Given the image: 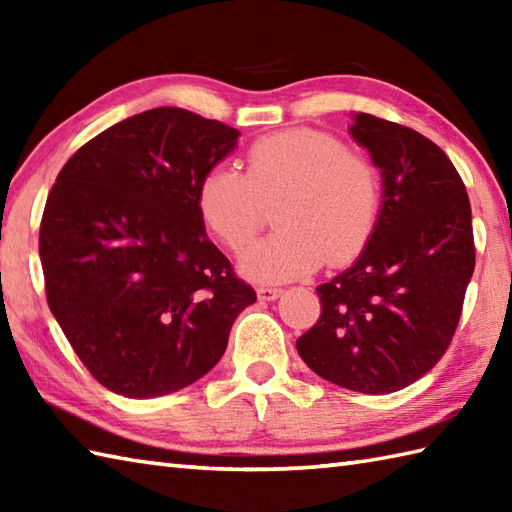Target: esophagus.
Instances as JSON below:
<instances>
[{"label":"esophagus","mask_w":512,"mask_h":512,"mask_svg":"<svg viewBox=\"0 0 512 512\" xmlns=\"http://www.w3.org/2000/svg\"><path fill=\"white\" fill-rule=\"evenodd\" d=\"M281 295V288H273V286H259L257 288V297L262 301H275Z\"/></svg>","instance_id":"34e87169"}]
</instances>
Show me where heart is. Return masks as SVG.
Listing matches in <instances>:
<instances>
[{"mask_svg":"<svg viewBox=\"0 0 512 512\" xmlns=\"http://www.w3.org/2000/svg\"><path fill=\"white\" fill-rule=\"evenodd\" d=\"M383 189L376 165L317 129H286L248 149L246 176L217 167L198 187L206 228L242 250L275 211L279 233L248 246L239 270L253 281L279 284L312 275L325 262L345 266L372 239Z\"/></svg>","mask_w":512,"mask_h":512,"instance_id":"obj_1","label":"heart"}]
</instances>
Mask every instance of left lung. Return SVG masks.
Returning a JSON list of instances; mask_svg holds the SVG:
<instances>
[{"instance_id":"left-lung-1","label":"left lung","mask_w":512,"mask_h":512,"mask_svg":"<svg viewBox=\"0 0 512 512\" xmlns=\"http://www.w3.org/2000/svg\"><path fill=\"white\" fill-rule=\"evenodd\" d=\"M350 134L383 176L376 231L352 268L317 288L321 317L297 352L330 383L391 394L436 365L475 268L471 202L453 162L409 127L356 114Z\"/></svg>"}]
</instances>
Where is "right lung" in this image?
<instances>
[{
	"instance_id": "add662e5",
	"label": "right lung",
	"mask_w": 512,
	"mask_h": 512,
	"mask_svg": "<svg viewBox=\"0 0 512 512\" xmlns=\"http://www.w3.org/2000/svg\"><path fill=\"white\" fill-rule=\"evenodd\" d=\"M239 132L180 107L112 125L65 162L39 257L50 312L114 394L154 398L220 361L255 290L204 233L198 187Z\"/></svg>"
}]
</instances>
